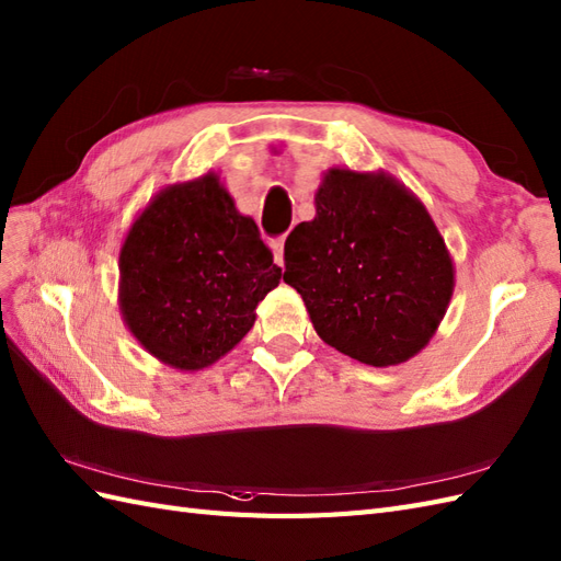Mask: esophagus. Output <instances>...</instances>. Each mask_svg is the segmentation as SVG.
Here are the masks:
<instances>
[{
	"label": "esophagus",
	"mask_w": 561,
	"mask_h": 561,
	"mask_svg": "<svg viewBox=\"0 0 561 561\" xmlns=\"http://www.w3.org/2000/svg\"><path fill=\"white\" fill-rule=\"evenodd\" d=\"M283 248H285V236L271 240V250H273V259H276V264L283 266Z\"/></svg>",
	"instance_id": "34e87169"
}]
</instances>
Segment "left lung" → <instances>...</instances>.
<instances>
[{
    "instance_id": "8db88e82",
    "label": "left lung",
    "mask_w": 561,
    "mask_h": 561,
    "mask_svg": "<svg viewBox=\"0 0 561 561\" xmlns=\"http://www.w3.org/2000/svg\"><path fill=\"white\" fill-rule=\"evenodd\" d=\"M313 202V221L285 240L283 280L337 352L368 366L412 359L455 290L453 256L431 214L383 171L331 169Z\"/></svg>"
}]
</instances>
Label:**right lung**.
I'll list each match as a JSON object with an SVG mask.
<instances>
[{
	"instance_id": "obj_1",
	"label": "right lung",
	"mask_w": 561,
	"mask_h": 561,
	"mask_svg": "<svg viewBox=\"0 0 561 561\" xmlns=\"http://www.w3.org/2000/svg\"><path fill=\"white\" fill-rule=\"evenodd\" d=\"M118 273L123 321L149 354L181 371L233 350L280 283L256 224L216 173L169 185L147 204L123 242Z\"/></svg>"
}]
</instances>
